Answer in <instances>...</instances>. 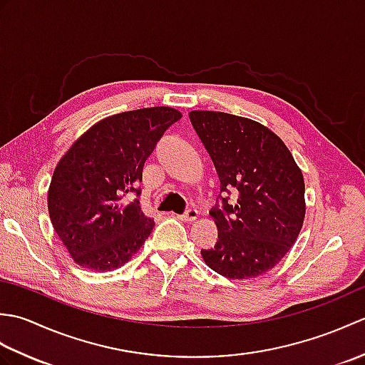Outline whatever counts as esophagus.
Returning a JSON list of instances; mask_svg holds the SVG:
<instances>
[{"mask_svg":"<svg viewBox=\"0 0 365 365\" xmlns=\"http://www.w3.org/2000/svg\"><path fill=\"white\" fill-rule=\"evenodd\" d=\"M197 215H199V212L196 210V208L191 207V208H188V210H185V213L178 216V218H180L182 221H195L197 218Z\"/></svg>","mask_w":365,"mask_h":365,"instance_id":"1","label":"esophagus"}]
</instances>
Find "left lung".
Segmentation results:
<instances>
[{
	"mask_svg": "<svg viewBox=\"0 0 365 365\" xmlns=\"http://www.w3.org/2000/svg\"><path fill=\"white\" fill-rule=\"evenodd\" d=\"M191 125L220 177L210 216L218 240L200 250L229 279L257 277L290 251L304 221V178L290 150L259 122L218 111H191ZM235 190L237 200L227 194Z\"/></svg>",
	"mask_w": 365,
	"mask_h": 365,
	"instance_id": "1",
	"label": "left lung"
}]
</instances>
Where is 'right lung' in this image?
<instances>
[{
	"mask_svg": "<svg viewBox=\"0 0 365 365\" xmlns=\"http://www.w3.org/2000/svg\"><path fill=\"white\" fill-rule=\"evenodd\" d=\"M180 118L168 106L110 115L61 158L51 177L48 212L54 232L80 267L119 268L150 235L153 221L139 207L138 183L155 145Z\"/></svg>",
	"mask_w": 365,
	"mask_h": 365,
	"instance_id": "obj_1",
	"label": "right lung"
}]
</instances>
